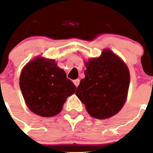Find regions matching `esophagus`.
I'll list each match as a JSON object with an SVG mask.
<instances>
[{
	"label": "esophagus",
	"instance_id": "esophagus-1",
	"mask_svg": "<svg viewBox=\"0 0 153 153\" xmlns=\"http://www.w3.org/2000/svg\"><path fill=\"white\" fill-rule=\"evenodd\" d=\"M73 82H74V84L77 87V86L79 85V83H80V80H79V79H75V80H74V81H73Z\"/></svg>",
	"mask_w": 153,
	"mask_h": 153
}]
</instances>
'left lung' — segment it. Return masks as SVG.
<instances>
[{"label":"left lung","mask_w":153,"mask_h":153,"mask_svg":"<svg viewBox=\"0 0 153 153\" xmlns=\"http://www.w3.org/2000/svg\"><path fill=\"white\" fill-rule=\"evenodd\" d=\"M85 78L75 94L86 105V111L97 119L117 114L127 98L129 72L125 62L109 50L86 63Z\"/></svg>","instance_id":"1"}]
</instances>
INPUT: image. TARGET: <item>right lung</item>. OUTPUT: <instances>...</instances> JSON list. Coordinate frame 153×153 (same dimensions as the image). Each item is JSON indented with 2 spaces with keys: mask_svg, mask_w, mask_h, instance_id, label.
Returning <instances> with one entry per match:
<instances>
[{
  "mask_svg": "<svg viewBox=\"0 0 153 153\" xmlns=\"http://www.w3.org/2000/svg\"><path fill=\"white\" fill-rule=\"evenodd\" d=\"M20 87L30 110L46 117L59 114L67 98L76 89L55 60L39 57L28 62L23 69Z\"/></svg>",
  "mask_w": 153,
  "mask_h": 153,
  "instance_id": "obj_1",
  "label": "right lung"
}]
</instances>
